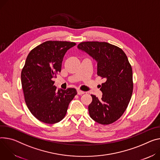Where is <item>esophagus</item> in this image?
<instances>
[{
    "label": "esophagus",
    "mask_w": 160,
    "mask_h": 160,
    "mask_svg": "<svg viewBox=\"0 0 160 160\" xmlns=\"http://www.w3.org/2000/svg\"><path fill=\"white\" fill-rule=\"evenodd\" d=\"M77 93H78V95H82V94H84L85 92H84V91H82L80 90V89H78V90H77Z\"/></svg>",
    "instance_id": "obj_1"
}]
</instances>
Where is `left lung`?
<instances>
[{"label": "left lung", "instance_id": "8db88e82", "mask_svg": "<svg viewBox=\"0 0 160 160\" xmlns=\"http://www.w3.org/2000/svg\"><path fill=\"white\" fill-rule=\"evenodd\" d=\"M78 48L96 60L97 74L105 80L100 89L101 99L91 95L92 101L88 107L90 117L101 124H112L122 115L132 98V66L121 48L107 42H82Z\"/></svg>", "mask_w": 160, "mask_h": 160}]
</instances>
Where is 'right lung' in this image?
<instances>
[{
  "label": "right lung",
  "mask_w": 160,
  "mask_h": 160,
  "mask_svg": "<svg viewBox=\"0 0 160 160\" xmlns=\"http://www.w3.org/2000/svg\"><path fill=\"white\" fill-rule=\"evenodd\" d=\"M74 42L47 41L28 54L21 72L25 103L39 121L55 124L64 119L71 101L77 94L74 88L56 89L52 78L61 71L63 57Z\"/></svg>",
  "instance_id": "add662e5"
}]
</instances>
